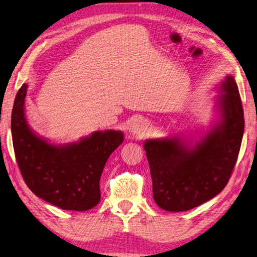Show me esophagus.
Segmentation results:
<instances>
[{
	"label": "esophagus",
	"instance_id": "esophagus-1",
	"mask_svg": "<svg viewBox=\"0 0 257 257\" xmlns=\"http://www.w3.org/2000/svg\"><path fill=\"white\" fill-rule=\"evenodd\" d=\"M148 130V123L145 119H139L137 121H134L132 127H131V132L133 136L137 137H142L143 134L147 132Z\"/></svg>",
	"mask_w": 257,
	"mask_h": 257
}]
</instances>
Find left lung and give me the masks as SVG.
Listing matches in <instances>:
<instances>
[{
  "label": "left lung",
  "mask_w": 257,
  "mask_h": 257,
  "mask_svg": "<svg viewBox=\"0 0 257 257\" xmlns=\"http://www.w3.org/2000/svg\"><path fill=\"white\" fill-rule=\"evenodd\" d=\"M219 91L218 119L199 140L175 136L145 142L154 199L161 209L181 212L203 204L231 176L244 134V110L233 76H226Z\"/></svg>",
  "instance_id": "8db88e82"
}]
</instances>
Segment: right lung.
<instances>
[{
    "instance_id": "1",
    "label": "right lung",
    "mask_w": 257,
    "mask_h": 257,
    "mask_svg": "<svg viewBox=\"0 0 257 257\" xmlns=\"http://www.w3.org/2000/svg\"><path fill=\"white\" fill-rule=\"evenodd\" d=\"M26 83L18 91L11 116L13 149L30 191L63 210L87 211L100 201L99 182L107 159L124 141L115 130L96 131L79 142L53 145L33 131L25 114Z\"/></svg>"
}]
</instances>
